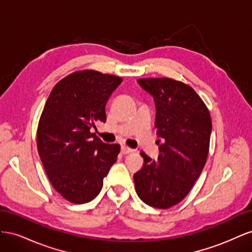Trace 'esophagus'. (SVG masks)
Masks as SVG:
<instances>
[{"label": "esophagus", "mask_w": 252, "mask_h": 252, "mask_svg": "<svg viewBox=\"0 0 252 252\" xmlns=\"http://www.w3.org/2000/svg\"><path fill=\"white\" fill-rule=\"evenodd\" d=\"M121 152H122V155H128V154H130V152H132V149L127 147V146H122Z\"/></svg>", "instance_id": "esophagus-1"}]
</instances>
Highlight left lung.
Instances as JSON below:
<instances>
[{
  "label": "left lung",
  "instance_id": "left-lung-1",
  "mask_svg": "<svg viewBox=\"0 0 252 252\" xmlns=\"http://www.w3.org/2000/svg\"><path fill=\"white\" fill-rule=\"evenodd\" d=\"M138 83L154 96L155 127L165 142L158 144L157 159L141 152L144 164L133 174L135 191L145 204L167 209L184 199L204 168L212 128L210 113L185 83L169 78L139 79Z\"/></svg>",
  "mask_w": 252,
  "mask_h": 252
}]
</instances>
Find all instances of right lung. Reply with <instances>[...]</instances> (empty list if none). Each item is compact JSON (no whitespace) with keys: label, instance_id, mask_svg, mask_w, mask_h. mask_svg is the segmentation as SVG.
Segmentation results:
<instances>
[{"label":"right lung","instance_id":"obj_1","mask_svg":"<svg viewBox=\"0 0 252 252\" xmlns=\"http://www.w3.org/2000/svg\"><path fill=\"white\" fill-rule=\"evenodd\" d=\"M95 70L75 71L52 88L37 125L36 145L52 187L74 204L93 201L116 163L119 144L91 132L106 122V103L122 83Z\"/></svg>","mask_w":252,"mask_h":252}]
</instances>
